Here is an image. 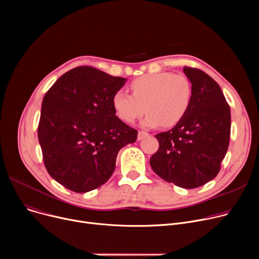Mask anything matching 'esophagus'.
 Instances as JSON below:
<instances>
[{"label": "esophagus", "mask_w": 259, "mask_h": 259, "mask_svg": "<svg viewBox=\"0 0 259 259\" xmlns=\"http://www.w3.org/2000/svg\"><path fill=\"white\" fill-rule=\"evenodd\" d=\"M149 135V133H147V132H145V131H139V135H138V139L141 141V140H143V139H145L146 137H148Z\"/></svg>", "instance_id": "obj_1"}]
</instances>
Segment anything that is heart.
<instances>
[{
  "label": "heart",
  "instance_id": "obj_1",
  "mask_svg": "<svg viewBox=\"0 0 259 259\" xmlns=\"http://www.w3.org/2000/svg\"><path fill=\"white\" fill-rule=\"evenodd\" d=\"M131 94L122 90L112 95V108L119 119L131 124L148 112L146 127L175 126L185 117L193 99L191 81L183 74L158 72L145 74L130 84Z\"/></svg>",
  "mask_w": 259,
  "mask_h": 259
}]
</instances>
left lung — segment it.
Instances as JSON below:
<instances>
[{"label": "left lung", "instance_id": "1", "mask_svg": "<svg viewBox=\"0 0 259 259\" xmlns=\"http://www.w3.org/2000/svg\"><path fill=\"white\" fill-rule=\"evenodd\" d=\"M193 99L185 117L155 135L158 150L150 165L160 179L194 189L219 174L230 143L231 111L220 85L197 68L184 67Z\"/></svg>", "mask_w": 259, "mask_h": 259}]
</instances>
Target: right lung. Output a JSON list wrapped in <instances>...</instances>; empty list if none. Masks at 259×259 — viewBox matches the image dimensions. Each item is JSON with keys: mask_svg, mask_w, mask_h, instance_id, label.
Instances as JSON below:
<instances>
[{"mask_svg": "<svg viewBox=\"0 0 259 259\" xmlns=\"http://www.w3.org/2000/svg\"><path fill=\"white\" fill-rule=\"evenodd\" d=\"M125 81L80 66L64 73L45 94L37 127L44 165L53 180L73 192L104 185L118 151L138 139V130L112 108V95Z\"/></svg>", "mask_w": 259, "mask_h": 259, "instance_id": "1", "label": "right lung"}]
</instances>
